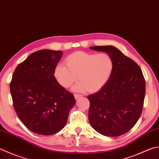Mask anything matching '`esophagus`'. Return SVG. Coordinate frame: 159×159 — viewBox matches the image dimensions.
<instances>
[{"label": "esophagus", "mask_w": 159, "mask_h": 159, "mask_svg": "<svg viewBox=\"0 0 159 159\" xmlns=\"http://www.w3.org/2000/svg\"><path fill=\"white\" fill-rule=\"evenodd\" d=\"M82 95L81 94H74V98H75V99H78L80 97H81Z\"/></svg>", "instance_id": "obj_1"}]
</instances>
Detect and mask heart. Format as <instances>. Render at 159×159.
<instances>
[{
	"mask_svg": "<svg viewBox=\"0 0 159 159\" xmlns=\"http://www.w3.org/2000/svg\"><path fill=\"white\" fill-rule=\"evenodd\" d=\"M66 66L58 63L54 70V76L59 85L68 88L79 80L73 88L75 91L89 92L100 90L107 83L112 73L113 59L106 52L98 54L78 51L65 59Z\"/></svg>",
	"mask_w": 159,
	"mask_h": 159,
	"instance_id": "1",
	"label": "heart"
}]
</instances>
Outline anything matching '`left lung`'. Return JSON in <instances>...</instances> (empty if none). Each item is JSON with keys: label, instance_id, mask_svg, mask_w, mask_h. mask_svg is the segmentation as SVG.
<instances>
[{"label": "left lung", "instance_id": "1", "mask_svg": "<svg viewBox=\"0 0 159 159\" xmlns=\"http://www.w3.org/2000/svg\"><path fill=\"white\" fill-rule=\"evenodd\" d=\"M89 48L105 52L114 62L107 83L98 92L88 96L89 123L102 135H123L134 126L141 116L145 94L144 76L139 65L115 47Z\"/></svg>", "mask_w": 159, "mask_h": 159}]
</instances>
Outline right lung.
Instances as JSON below:
<instances>
[{
    "mask_svg": "<svg viewBox=\"0 0 159 159\" xmlns=\"http://www.w3.org/2000/svg\"><path fill=\"white\" fill-rule=\"evenodd\" d=\"M63 52L43 49L30 54L15 69L10 83L14 108L30 131L51 135L66 125L75 104L71 93L59 85L54 70Z\"/></svg>",
    "mask_w": 159,
    "mask_h": 159,
    "instance_id": "1",
    "label": "right lung"
}]
</instances>
